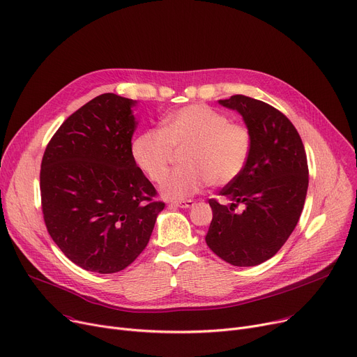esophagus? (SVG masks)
<instances>
[{"instance_id": "obj_1", "label": "esophagus", "mask_w": 357, "mask_h": 357, "mask_svg": "<svg viewBox=\"0 0 357 357\" xmlns=\"http://www.w3.org/2000/svg\"><path fill=\"white\" fill-rule=\"evenodd\" d=\"M172 207H181V208H190L195 206L193 200H183V202H172Z\"/></svg>"}]
</instances>
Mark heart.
<instances>
[{"mask_svg": "<svg viewBox=\"0 0 357 357\" xmlns=\"http://www.w3.org/2000/svg\"><path fill=\"white\" fill-rule=\"evenodd\" d=\"M184 149L181 169H168L174 151ZM252 151V132L243 123L207 105H188L165 116L161 130H145L131 142L132 160L138 169L169 199L192 196L208 183L223 187L234 183L245 170Z\"/></svg>", "mask_w": 357, "mask_h": 357, "instance_id": "1", "label": "heart"}]
</instances>
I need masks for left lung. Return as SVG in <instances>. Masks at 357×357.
Returning a JSON list of instances; mask_svg holds the SVG:
<instances>
[{"label": "left lung", "mask_w": 357, "mask_h": 357, "mask_svg": "<svg viewBox=\"0 0 357 357\" xmlns=\"http://www.w3.org/2000/svg\"><path fill=\"white\" fill-rule=\"evenodd\" d=\"M219 103L242 115L252 151L243 173L219 193L230 203L208 200L213 219L206 243L230 265L255 266L274 257L298 223L308 188L307 155L294 125L271 105L245 95Z\"/></svg>", "instance_id": "obj_1"}]
</instances>
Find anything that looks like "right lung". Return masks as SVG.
<instances>
[{
  "mask_svg": "<svg viewBox=\"0 0 357 357\" xmlns=\"http://www.w3.org/2000/svg\"><path fill=\"white\" fill-rule=\"evenodd\" d=\"M135 103L115 93L93 98L60 125L41 160V211L52 239L99 274L137 259L165 206L132 160Z\"/></svg>",
  "mask_w": 357,
  "mask_h": 357,
  "instance_id": "right-lung-1",
  "label": "right lung"
}]
</instances>
